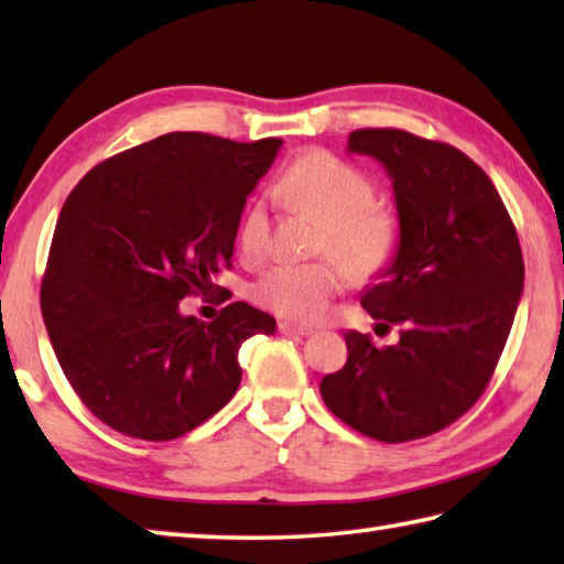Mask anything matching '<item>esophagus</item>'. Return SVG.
Wrapping results in <instances>:
<instances>
[{"mask_svg":"<svg viewBox=\"0 0 564 564\" xmlns=\"http://www.w3.org/2000/svg\"><path fill=\"white\" fill-rule=\"evenodd\" d=\"M279 333H281V335H313L315 330H313L311 325H301V323L283 321V323H279Z\"/></svg>","mask_w":564,"mask_h":564,"instance_id":"1","label":"esophagus"}]
</instances>
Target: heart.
<instances>
[{
    "instance_id": "b5f03b06",
    "label": "heart",
    "mask_w": 564,
    "mask_h": 564,
    "mask_svg": "<svg viewBox=\"0 0 564 564\" xmlns=\"http://www.w3.org/2000/svg\"><path fill=\"white\" fill-rule=\"evenodd\" d=\"M289 207L313 217L325 229L321 251L333 256L352 279H372L392 263L399 247V221L377 207L375 187L362 172L325 152L295 160L279 182ZM271 221L261 202H253L239 227L241 253L259 261L269 251ZM343 273L333 263H279L253 283V299L263 308L293 321L321 317L340 291Z\"/></svg>"
}]
</instances>
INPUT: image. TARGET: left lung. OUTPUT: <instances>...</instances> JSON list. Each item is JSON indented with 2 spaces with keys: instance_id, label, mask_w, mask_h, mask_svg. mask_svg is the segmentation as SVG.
Returning <instances> with one entry per match:
<instances>
[{
  "instance_id": "8db88e82",
  "label": "left lung",
  "mask_w": 564,
  "mask_h": 564,
  "mask_svg": "<svg viewBox=\"0 0 564 564\" xmlns=\"http://www.w3.org/2000/svg\"><path fill=\"white\" fill-rule=\"evenodd\" d=\"M347 152L384 167L399 219L394 259L360 303L380 325L406 327L392 347L345 333L350 355L321 394L360 434L402 444L456 422L484 394L523 295V253L494 182L460 150L367 128L350 132Z\"/></svg>"
}]
</instances>
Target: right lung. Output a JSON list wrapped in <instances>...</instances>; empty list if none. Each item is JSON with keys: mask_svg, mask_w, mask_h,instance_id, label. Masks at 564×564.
Here are the masks:
<instances>
[{"mask_svg": "<svg viewBox=\"0 0 564 564\" xmlns=\"http://www.w3.org/2000/svg\"><path fill=\"white\" fill-rule=\"evenodd\" d=\"M281 145L170 132L100 162L68 194L41 315L66 380L116 432L145 442L192 432L237 394L241 343L275 333L243 301L212 323L180 301L219 291L243 204Z\"/></svg>", "mask_w": 564, "mask_h": 564, "instance_id": "right-lung-1", "label": "right lung"}]
</instances>
